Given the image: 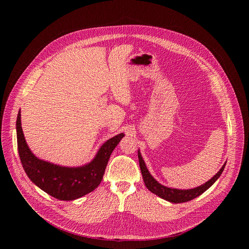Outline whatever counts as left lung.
Returning <instances> with one entry per match:
<instances>
[{
  "label": "left lung",
  "instance_id": "obj_1",
  "mask_svg": "<svg viewBox=\"0 0 249 249\" xmlns=\"http://www.w3.org/2000/svg\"><path fill=\"white\" fill-rule=\"evenodd\" d=\"M138 160H139V165L141 169L142 178H143V180H144L146 188L151 193L159 196V197H160L161 199H164L172 203H185L199 197L200 195H202L205 191H207L218 179L221 174L223 173L224 167L226 165V162H225L224 165L221 167L220 171L210 180L205 182L204 185L195 189H191V190H178V189H171V188L164 187L160 185L158 180L154 179L153 177L149 174L148 169L144 163V160H142V156L139 151H138Z\"/></svg>",
  "mask_w": 249,
  "mask_h": 249
}]
</instances>
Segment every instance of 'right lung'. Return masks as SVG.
I'll return each mask as SVG.
<instances>
[{
	"label": "right lung",
	"instance_id": "obj_1",
	"mask_svg": "<svg viewBox=\"0 0 249 249\" xmlns=\"http://www.w3.org/2000/svg\"><path fill=\"white\" fill-rule=\"evenodd\" d=\"M16 129L18 152L26 175L38 188L62 201L81 198L100 185L112 151L124 137V134L120 133L107 140L89 164L81 167H65L39 160L31 152L22 131L20 111Z\"/></svg>",
	"mask_w": 249,
	"mask_h": 249
}]
</instances>
